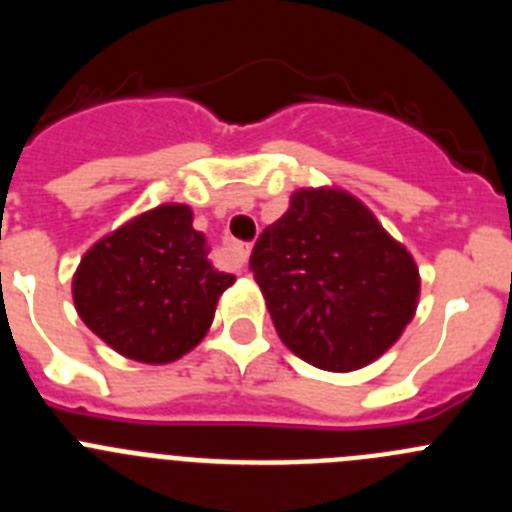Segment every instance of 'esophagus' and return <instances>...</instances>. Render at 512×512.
<instances>
[{
	"label": "esophagus",
	"instance_id": "esophagus-1",
	"mask_svg": "<svg viewBox=\"0 0 512 512\" xmlns=\"http://www.w3.org/2000/svg\"><path fill=\"white\" fill-rule=\"evenodd\" d=\"M228 251L235 269H243V266L248 264V256H251V246H248V243H230Z\"/></svg>",
	"mask_w": 512,
	"mask_h": 512
}]
</instances>
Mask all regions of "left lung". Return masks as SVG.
Here are the masks:
<instances>
[{"mask_svg":"<svg viewBox=\"0 0 512 512\" xmlns=\"http://www.w3.org/2000/svg\"><path fill=\"white\" fill-rule=\"evenodd\" d=\"M251 271L284 346L325 372L372 364L418 307L408 248L341 189L292 194L253 246Z\"/></svg>","mask_w":512,"mask_h":512,"instance_id":"1","label":"left lung"}]
</instances>
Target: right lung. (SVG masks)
Returning a JSON list of instances; mask_svg holds the SVG:
<instances>
[{"label":"right lung","instance_id":"add662e5","mask_svg":"<svg viewBox=\"0 0 512 512\" xmlns=\"http://www.w3.org/2000/svg\"><path fill=\"white\" fill-rule=\"evenodd\" d=\"M187 205H158L94 243L74 274L79 318L117 354L169 364L210 330L235 282L217 271Z\"/></svg>","mask_w":512,"mask_h":512}]
</instances>
